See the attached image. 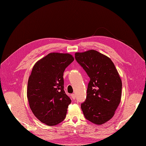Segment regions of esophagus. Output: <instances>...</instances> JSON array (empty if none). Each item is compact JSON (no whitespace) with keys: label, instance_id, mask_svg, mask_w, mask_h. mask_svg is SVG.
<instances>
[{"label":"esophagus","instance_id":"obj_1","mask_svg":"<svg viewBox=\"0 0 146 146\" xmlns=\"http://www.w3.org/2000/svg\"><path fill=\"white\" fill-rule=\"evenodd\" d=\"M71 96H72V99H73V100H74V99H76V95H75L74 94H72L71 95Z\"/></svg>","mask_w":146,"mask_h":146}]
</instances>
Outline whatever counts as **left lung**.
<instances>
[{
	"label": "left lung",
	"mask_w": 146,
	"mask_h": 146,
	"mask_svg": "<svg viewBox=\"0 0 146 146\" xmlns=\"http://www.w3.org/2000/svg\"><path fill=\"white\" fill-rule=\"evenodd\" d=\"M75 59L90 79L86 101L81 104L84 116L95 124H103L112 118L120 103V76L112 60L96 50L76 52Z\"/></svg>",
	"instance_id": "left-lung-1"
}]
</instances>
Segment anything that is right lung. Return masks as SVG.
Wrapping results in <instances>:
<instances>
[{"mask_svg":"<svg viewBox=\"0 0 146 146\" xmlns=\"http://www.w3.org/2000/svg\"><path fill=\"white\" fill-rule=\"evenodd\" d=\"M74 60L67 53L51 52L34 66L29 77L27 98L35 117L53 126L62 122L72 102L64 90L63 73Z\"/></svg>","mask_w":146,"mask_h":146,"instance_id":"add662e5","label":"right lung"}]
</instances>
